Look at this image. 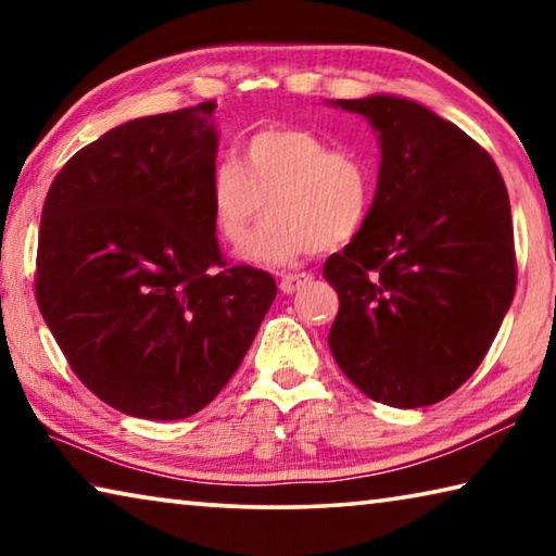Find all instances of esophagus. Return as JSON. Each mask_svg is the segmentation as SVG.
Wrapping results in <instances>:
<instances>
[{"label": "esophagus", "instance_id": "34e87169", "mask_svg": "<svg viewBox=\"0 0 556 556\" xmlns=\"http://www.w3.org/2000/svg\"><path fill=\"white\" fill-rule=\"evenodd\" d=\"M308 279H312V275H306V271H291V275H285L279 279V289L285 291V294H294V291L299 287H304Z\"/></svg>", "mask_w": 556, "mask_h": 556}]
</instances>
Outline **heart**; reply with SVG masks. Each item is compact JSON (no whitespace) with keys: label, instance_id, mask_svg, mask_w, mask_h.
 Returning a JSON list of instances; mask_svg holds the SVG:
<instances>
[{"label":"heart","instance_id":"heart-1","mask_svg":"<svg viewBox=\"0 0 556 556\" xmlns=\"http://www.w3.org/2000/svg\"><path fill=\"white\" fill-rule=\"evenodd\" d=\"M378 195V166L357 149L333 147L304 127H265L248 137L242 162L223 156L208 184L213 228L238 248L269 205L242 257L287 265L314 250L351 242Z\"/></svg>","mask_w":556,"mask_h":556}]
</instances>
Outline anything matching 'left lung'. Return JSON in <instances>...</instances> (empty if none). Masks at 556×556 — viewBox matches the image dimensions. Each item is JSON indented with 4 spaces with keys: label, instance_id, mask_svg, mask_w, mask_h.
Listing matches in <instances>:
<instances>
[{
    "label": "left lung",
    "instance_id": "1",
    "mask_svg": "<svg viewBox=\"0 0 556 556\" xmlns=\"http://www.w3.org/2000/svg\"><path fill=\"white\" fill-rule=\"evenodd\" d=\"M333 105L370 119L382 162L370 220L324 265L341 299L328 345L370 400L427 407L476 372L513 304L507 188L481 144L419 102Z\"/></svg>",
    "mask_w": 556,
    "mask_h": 556
}]
</instances>
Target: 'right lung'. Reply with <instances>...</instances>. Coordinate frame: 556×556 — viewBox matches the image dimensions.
Returning a JSON list of instances; mask_svg holds the SVG:
<instances>
[{
	"label": "right lung",
	"mask_w": 556,
	"mask_h": 556,
	"mask_svg": "<svg viewBox=\"0 0 556 556\" xmlns=\"http://www.w3.org/2000/svg\"><path fill=\"white\" fill-rule=\"evenodd\" d=\"M215 100L129 119L63 164L46 195L36 301L86 388L139 419H184L240 368L277 296L228 265L208 184Z\"/></svg>",
	"instance_id": "add662e5"
}]
</instances>
